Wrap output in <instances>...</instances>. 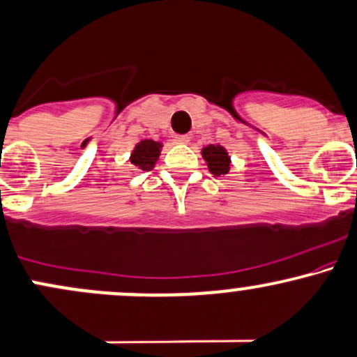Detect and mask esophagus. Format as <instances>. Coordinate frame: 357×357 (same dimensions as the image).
I'll use <instances>...</instances> for the list:
<instances>
[{"instance_id": "1", "label": "esophagus", "mask_w": 357, "mask_h": 357, "mask_svg": "<svg viewBox=\"0 0 357 357\" xmlns=\"http://www.w3.org/2000/svg\"><path fill=\"white\" fill-rule=\"evenodd\" d=\"M174 142L176 144H188L190 142V135H176Z\"/></svg>"}]
</instances>
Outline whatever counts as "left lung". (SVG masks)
<instances>
[{"label":"left lung","mask_w":357,"mask_h":357,"mask_svg":"<svg viewBox=\"0 0 357 357\" xmlns=\"http://www.w3.org/2000/svg\"><path fill=\"white\" fill-rule=\"evenodd\" d=\"M203 159L206 160L208 171L215 176H223L230 171L229 152L222 146H206L202 151Z\"/></svg>","instance_id":"8db88e82"}]
</instances>
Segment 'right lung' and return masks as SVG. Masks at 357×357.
<instances>
[{
	"mask_svg": "<svg viewBox=\"0 0 357 357\" xmlns=\"http://www.w3.org/2000/svg\"><path fill=\"white\" fill-rule=\"evenodd\" d=\"M160 149H162V144L155 142V140H140L134 151H132L130 162L134 164L137 169L151 171L155 166V162H158Z\"/></svg>",
	"mask_w": 357,
	"mask_h": 357,
	"instance_id": "1",
	"label": "right lung"
}]
</instances>
